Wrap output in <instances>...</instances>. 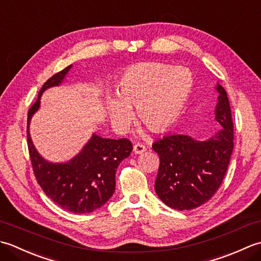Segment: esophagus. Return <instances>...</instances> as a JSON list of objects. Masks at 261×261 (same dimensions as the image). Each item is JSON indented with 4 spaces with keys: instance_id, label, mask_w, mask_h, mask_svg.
<instances>
[{
    "instance_id": "34e87169",
    "label": "esophagus",
    "mask_w": 261,
    "mask_h": 261,
    "mask_svg": "<svg viewBox=\"0 0 261 261\" xmlns=\"http://www.w3.org/2000/svg\"><path fill=\"white\" fill-rule=\"evenodd\" d=\"M146 151V147L141 145V143H136V145L134 146V152L137 153V154H140V153H143Z\"/></svg>"
}]
</instances>
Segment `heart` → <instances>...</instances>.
Masks as SVG:
<instances>
[{"label": "heart", "mask_w": 261, "mask_h": 261, "mask_svg": "<svg viewBox=\"0 0 261 261\" xmlns=\"http://www.w3.org/2000/svg\"><path fill=\"white\" fill-rule=\"evenodd\" d=\"M193 75L186 67L147 62L123 70L115 86L116 97H107L111 123L123 132L137 118L154 134L170 130L184 111L193 90Z\"/></svg>", "instance_id": "heart-1"}]
</instances>
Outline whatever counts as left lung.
Here are the masks:
<instances>
[{"instance_id":"left-lung-1","label":"left lung","mask_w":261,"mask_h":261,"mask_svg":"<svg viewBox=\"0 0 261 261\" xmlns=\"http://www.w3.org/2000/svg\"><path fill=\"white\" fill-rule=\"evenodd\" d=\"M215 120L221 130L205 140L185 135H170L156 141L159 154L154 190L167 206L184 211L201 206L212 197L228 170L233 151V122L228 95L219 83Z\"/></svg>"}]
</instances>
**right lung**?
<instances>
[{"mask_svg": "<svg viewBox=\"0 0 261 261\" xmlns=\"http://www.w3.org/2000/svg\"><path fill=\"white\" fill-rule=\"evenodd\" d=\"M71 65L50 77L42 85L38 99L28 112V148L38 184L48 197L71 213H91L107 203L115 191V171L129 157L132 143L127 139H105L93 134L81 152L67 163L43 159L31 140L30 121L40 108V98L47 88L59 86Z\"/></svg>", "mask_w": 261, "mask_h": 261, "instance_id": "right-lung-1", "label": "right lung"}]
</instances>
